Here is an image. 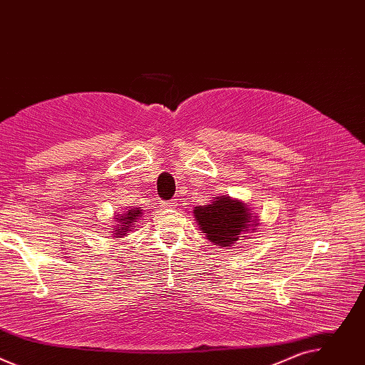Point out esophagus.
I'll use <instances>...</instances> for the list:
<instances>
[{
    "label": "esophagus",
    "mask_w": 365,
    "mask_h": 365,
    "mask_svg": "<svg viewBox=\"0 0 365 365\" xmlns=\"http://www.w3.org/2000/svg\"><path fill=\"white\" fill-rule=\"evenodd\" d=\"M162 207H166V210H169V207H173V206H176V199H172V200H165V202H162V205H160Z\"/></svg>",
    "instance_id": "obj_1"
}]
</instances>
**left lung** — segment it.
<instances>
[{"label": "left lung", "mask_w": 365, "mask_h": 365, "mask_svg": "<svg viewBox=\"0 0 365 365\" xmlns=\"http://www.w3.org/2000/svg\"><path fill=\"white\" fill-rule=\"evenodd\" d=\"M248 211L242 202L230 197H217L211 205L195 207L193 212L197 225L207 240L215 245L230 247L242 232H248L250 227L257 225Z\"/></svg>", "instance_id": "obj_1"}]
</instances>
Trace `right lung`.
<instances>
[{
    "instance_id": "1",
    "label": "right lung",
    "mask_w": 365,
    "mask_h": 365,
    "mask_svg": "<svg viewBox=\"0 0 365 365\" xmlns=\"http://www.w3.org/2000/svg\"><path fill=\"white\" fill-rule=\"evenodd\" d=\"M141 214H143V211L140 210V207H135V210H128L125 214H123L121 217H118L117 218V221H118V224H121L118 228H115V235H117V238L118 237H124L125 234H127V231H130V230H133L131 227L134 225V222H137V220H138V217H141ZM117 227V225H115Z\"/></svg>"
}]
</instances>
